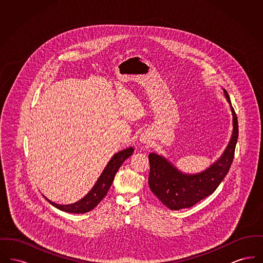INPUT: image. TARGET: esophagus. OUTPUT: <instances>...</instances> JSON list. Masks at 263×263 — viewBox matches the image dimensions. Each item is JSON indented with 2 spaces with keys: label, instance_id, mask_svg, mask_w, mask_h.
I'll use <instances>...</instances> for the list:
<instances>
[{
  "label": "esophagus",
  "instance_id": "esophagus-1",
  "mask_svg": "<svg viewBox=\"0 0 263 263\" xmlns=\"http://www.w3.org/2000/svg\"><path fill=\"white\" fill-rule=\"evenodd\" d=\"M140 141L142 143H148L149 142V138H148V136H146V135H142L141 138H140Z\"/></svg>",
  "mask_w": 263,
  "mask_h": 263
}]
</instances>
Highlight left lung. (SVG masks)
Masks as SVG:
<instances>
[{
	"label": "left lung",
	"mask_w": 263,
	"mask_h": 263,
	"mask_svg": "<svg viewBox=\"0 0 263 263\" xmlns=\"http://www.w3.org/2000/svg\"><path fill=\"white\" fill-rule=\"evenodd\" d=\"M226 99L231 105L228 91ZM233 115V134L223 155L204 172L187 175L178 171L163 156L149 155L150 175L149 186L152 192L172 210L189 208L211 195L228 174L235 156L238 136V117L231 106Z\"/></svg>",
	"instance_id": "8db88e82"
}]
</instances>
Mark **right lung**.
<instances>
[{"instance_id": "1", "label": "right lung", "mask_w": 263, "mask_h": 263, "mask_svg": "<svg viewBox=\"0 0 263 263\" xmlns=\"http://www.w3.org/2000/svg\"><path fill=\"white\" fill-rule=\"evenodd\" d=\"M133 152H134V149L132 147H130L125 150L116 153L111 158V160L109 161V163L106 164L105 168L103 170L102 174L100 175L98 181L93 185V187L91 188V190L81 200L77 201L73 204L60 205V204L52 202L49 199H47L46 197H45V199L48 201L51 205H53L54 207H56L57 209L64 211V212L83 214V213H87L92 210L107 194V191L109 190V187L112 184L114 176L116 175L118 168L121 166V164L123 163L126 159H128L133 154Z\"/></svg>"}]
</instances>
